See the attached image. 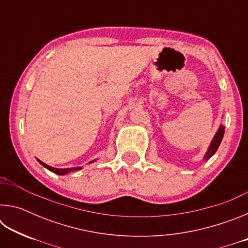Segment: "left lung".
Here are the masks:
<instances>
[{
  "instance_id": "left-lung-1",
  "label": "left lung",
  "mask_w": 248,
  "mask_h": 248,
  "mask_svg": "<svg viewBox=\"0 0 248 248\" xmlns=\"http://www.w3.org/2000/svg\"><path fill=\"white\" fill-rule=\"evenodd\" d=\"M223 134H224V127L223 125H221L219 130H217V132L216 133L215 138H213L211 144H210V146H209V150H208L207 154H205L204 159L210 158L213 154L217 152V148H219L222 139H223Z\"/></svg>"
}]
</instances>
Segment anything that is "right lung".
<instances>
[{"mask_svg":"<svg viewBox=\"0 0 248 248\" xmlns=\"http://www.w3.org/2000/svg\"><path fill=\"white\" fill-rule=\"evenodd\" d=\"M38 162L40 163L41 165L45 166L46 169H48L49 170H51V171H53V173H56V174H58V175H65L66 173H69V171L78 170L82 169V167H73V169H54V167H51V166H49V165H47V164H45L44 162L39 161V159H38Z\"/></svg>","mask_w":248,"mask_h":248,"instance_id":"add662e5","label":"right lung"}]
</instances>
